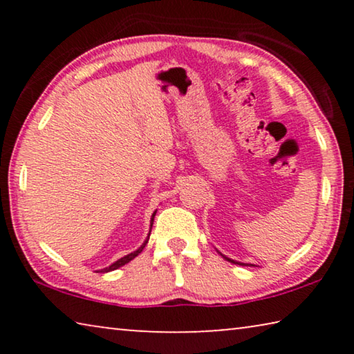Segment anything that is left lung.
<instances>
[{
  "instance_id": "obj_1",
  "label": "left lung",
  "mask_w": 354,
  "mask_h": 354,
  "mask_svg": "<svg viewBox=\"0 0 354 354\" xmlns=\"http://www.w3.org/2000/svg\"><path fill=\"white\" fill-rule=\"evenodd\" d=\"M218 251V250H217ZM218 254L221 256V257H223V259H226L227 262H231V263H237V266H250V267H256L254 266V263H247V262H239V261H234V259H231V257H227V256H225L223 253H220V251H218Z\"/></svg>"
}]
</instances>
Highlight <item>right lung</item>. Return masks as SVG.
Here are the masks:
<instances>
[{
  "instance_id": "right-lung-1",
  "label": "right lung",
  "mask_w": 354,
  "mask_h": 354,
  "mask_svg": "<svg viewBox=\"0 0 354 354\" xmlns=\"http://www.w3.org/2000/svg\"><path fill=\"white\" fill-rule=\"evenodd\" d=\"M154 215H156V211L153 212V215H151V220H149V232H148V236H147V239L145 241H143V243L140 245L139 248H137L136 251H133V253H129V254H127V256H123V257H120L118 261H115L113 263H111L109 267H106V268H101V270H98V272H101V273H107V272H112V270H117V268H120V267H123L124 263H128V262H131L134 259L136 256H139L140 253H142V250L145 248V245L148 243V239H149V234H151V227H153V221H154Z\"/></svg>"
}]
</instances>
